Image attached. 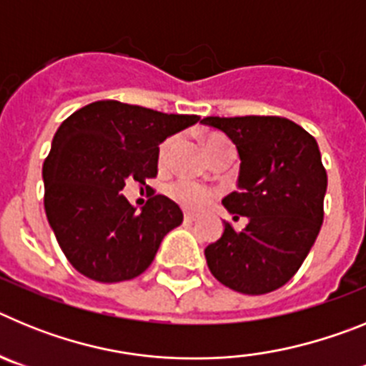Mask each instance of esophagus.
<instances>
[{
  "label": "esophagus",
  "mask_w": 366,
  "mask_h": 366,
  "mask_svg": "<svg viewBox=\"0 0 366 366\" xmlns=\"http://www.w3.org/2000/svg\"><path fill=\"white\" fill-rule=\"evenodd\" d=\"M194 219H196L194 212H185V222H194Z\"/></svg>",
  "instance_id": "esophagus-1"
}]
</instances>
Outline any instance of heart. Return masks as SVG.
<instances>
[{
    "mask_svg": "<svg viewBox=\"0 0 366 366\" xmlns=\"http://www.w3.org/2000/svg\"><path fill=\"white\" fill-rule=\"evenodd\" d=\"M177 139L176 137H168L159 148V163L168 164L170 157H172L174 150H176ZM219 144H229V141H225L223 137H218V135H212V137L207 139V150L212 147H219ZM170 194L176 202H179L181 205L189 207L192 211H199L203 207H207L211 203V199L214 198V192L205 187L198 185V183H192L189 179H181L176 181L172 187H170Z\"/></svg>",
    "mask_w": 366,
    "mask_h": 366,
    "instance_id": "heart-1",
    "label": "heart"
}]
</instances>
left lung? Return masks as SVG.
Here are the masks:
<instances>
[{
  "mask_svg": "<svg viewBox=\"0 0 366 366\" xmlns=\"http://www.w3.org/2000/svg\"><path fill=\"white\" fill-rule=\"evenodd\" d=\"M240 155L238 190L222 199L247 225L207 245V266L223 286L245 295L274 292L292 279L321 231L328 177L317 141L284 117H205Z\"/></svg>",
  "mask_w": 366,
  "mask_h": 366,
  "instance_id": "left-lung-1",
  "label": "left lung"
}]
</instances>
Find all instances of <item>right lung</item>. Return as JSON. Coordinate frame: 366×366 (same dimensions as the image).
Masks as SVG:
<instances>
[{
	"label": "right lung",
	"mask_w": 366,
	"mask_h": 366,
	"mask_svg": "<svg viewBox=\"0 0 366 366\" xmlns=\"http://www.w3.org/2000/svg\"><path fill=\"white\" fill-rule=\"evenodd\" d=\"M199 121L119 100H97L60 124L44 163L45 214L74 269L97 282L143 273L164 236L183 222L179 205L155 194L135 212L121 190L157 174L159 144Z\"/></svg>",
	"instance_id": "obj_1"
}]
</instances>
